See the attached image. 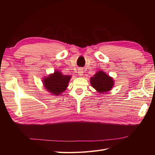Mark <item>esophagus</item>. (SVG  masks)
<instances>
[{"label":"esophagus","instance_id":"34e87169","mask_svg":"<svg viewBox=\"0 0 155 155\" xmlns=\"http://www.w3.org/2000/svg\"><path fill=\"white\" fill-rule=\"evenodd\" d=\"M78 75L80 76V77H81V76H83V70L82 68H79L78 70Z\"/></svg>","mask_w":155,"mask_h":155}]
</instances>
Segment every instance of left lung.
<instances>
[{"label": "left lung", "instance_id": "obj_1", "mask_svg": "<svg viewBox=\"0 0 155 155\" xmlns=\"http://www.w3.org/2000/svg\"><path fill=\"white\" fill-rule=\"evenodd\" d=\"M90 83L94 88L101 94L111 90L114 85L113 78L104 72L99 71L91 78Z\"/></svg>", "mask_w": 155, "mask_h": 155}]
</instances>
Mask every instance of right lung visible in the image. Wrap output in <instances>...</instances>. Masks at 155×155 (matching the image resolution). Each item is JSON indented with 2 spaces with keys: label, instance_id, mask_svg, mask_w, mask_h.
<instances>
[{
  "label": "right lung",
  "instance_id": "1",
  "mask_svg": "<svg viewBox=\"0 0 155 155\" xmlns=\"http://www.w3.org/2000/svg\"><path fill=\"white\" fill-rule=\"evenodd\" d=\"M71 78L70 75H64L59 71H56L53 74L43 78L42 81L47 91L56 96L61 94L67 89Z\"/></svg>",
  "mask_w": 155,
  "mask_h": 155
}]
</instances>
